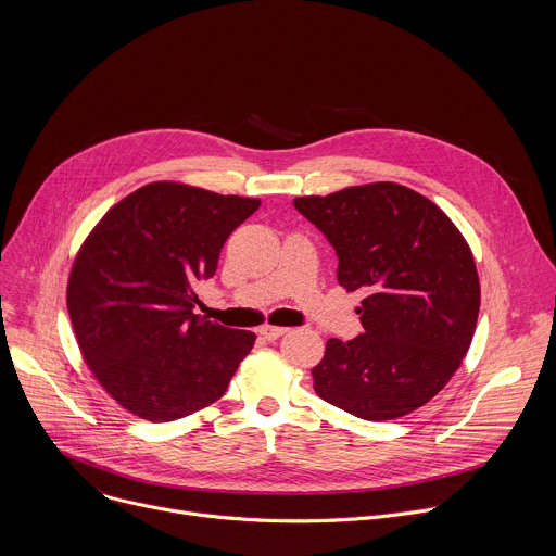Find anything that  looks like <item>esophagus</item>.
Instances as JSON below:
<instances>
[{"instance_id": "obj_1", "label": "esophagus", "mask_w": 556, "mask_h": 556, "mask_svg": "<svg viewBox=\"0 0 556 556\" xmlns=\"http://www.w3.org/2000/svg\"><path fill=\"white\" fill-rule=\"evenodd\" d=\"M283 334H286V328H279V326H262L260 328V337L266 341H277Z\"/></svg>"}]
</instances>
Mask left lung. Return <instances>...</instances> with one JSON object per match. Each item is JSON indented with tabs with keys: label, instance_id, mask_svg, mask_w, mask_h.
Wrapping results in <instances>:
<instances>
[{
	"label": "left lung",
	"instance_id": "8db88e82",
	"mask_svg": "<svg viewBox=\"0 0 556 556\" xmlns=\"http://www.w3.org/2000/svg\"><path fill=\"white\" fill-rule=\"evenodd\" d=\"M294 208L334 247L339 283L365 292L363 334L328 341L314 391L363 420L416 412L451 380L478 326L480 279L462 232L395 182L294 198Z\"/></svg>",
	"mask_w": 556,
	"mask_h": 556
}]
</instances>
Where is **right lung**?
Segmentation results:
<instances>
[{
	"mask_svg": "<svg viewBox=\"0 0 556 556\" xmlns=\"http://www.w3.org/2000/svg\"><path fill=\"white\" fill-rule=\"evenodd\" d=\"M257 198L151 182L112 206L78 251L67 312L81 354L112 399L149 422L219 401L255 334L193 312L226 237Z\"/></svg>",
	"mask_w": 556,
	"mask_h": 556,
	"instance_id": "obj_1",
	"label": "right lung"
}]
</instances>
